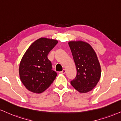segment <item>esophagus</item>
<instances>
[{"label":"esophagus","mask_w":121,"mask_h":121,"mask_svg":"<svg viewBox=\"0 0 121 121\" xmlns=\"http://www.w3.org/2000/svg\"><path fill=\"white\" fill-rule=\"evenodd\" d=\"M65 73H66V70L63 69L61 71V72H60V74H65Z\"/></svg>","instance_id":"obj_1"}]
</instances>
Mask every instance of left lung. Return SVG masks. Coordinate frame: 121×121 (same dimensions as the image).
<instances>
[{"label":"left lung","mask_w":121,"mask_h":121,"mask_svg":"<svg viewBox=\"0 0 121 121\" xmlns=\"http://www.w3.org/2000/svg\"><path fill=\"white\" fill-rule=\"evenodd\" d=\"M68 44L77 73L70 83L80 93L90 92L96 86L101 77V66L96 53L92 46L86 42L70 41Z\"/></svg>","instance_id":"left-lung-1"}]
</instances>
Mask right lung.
Returning <instances> with one entry per match:
<instances>
[{
  "label": "right lung",
  "instance_id": "obj_1",
  "mask_svg": "<svg viewBox=\"0 0 121 121\" xmlns=\"http://www.w3.org/2000/svg\"><path fill=\"white\" fill-rule=\"evenodd\" d=\"M57 43L55 39L40 38L30 45L22 56L19 75L29 91L36 94L43 92L56 78L57 73L52 70L47 56Z\"/></svg>",
  "mask_w": 121,
  "mask_h": 121
}]
</instances>
